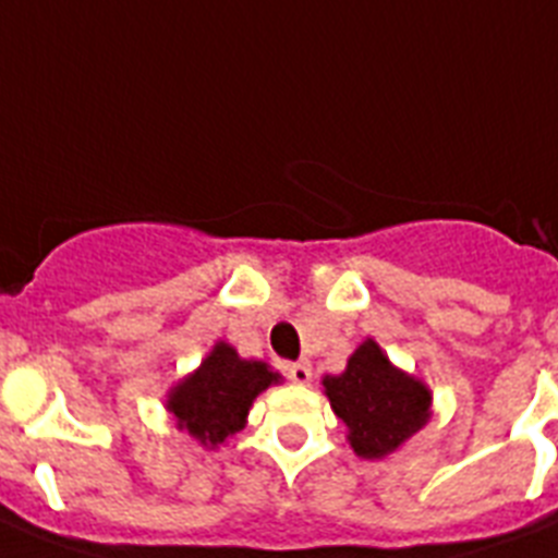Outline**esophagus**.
<instances>
[{"mask_svg": "<svg viewBox=\"0 0 558 558\" xmlns=\"http://www.w3.org/2000/svg\"><path fill=\"white\" fill-rule=\"evenodd\" d=\"M286 376L294 381V385H308L312 381V365L308 362H292L286 367Z\"/></svg>", "mask_w": 558, "mask_h": 558, "instance_id": "1", "label": "esophagus"}]
</instances>
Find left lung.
<instances>
[{"instance_id": "left-lung-1", "label": "left lung", "mask_w": 558, "mask_h": 558, "mask_svg": "<svg viewBox=\"0 0 558 558\" xmlns=\"http://www.w3.org/2000/svg\"><path fill=\"white\" fill-rule=\"evenodd\" d=\"M323 393L348 426V444L362 460L399 452L433 418L429 385L393 365L371 337L348 356L345 371L323 376Z\"/></svg>"}]
</instances>
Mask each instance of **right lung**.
Listing matches in <instances>:
<instances>
[{"instance_id":"obj_1","label":"right lung","mask_w":558,"mask_h":558,"mask_svg":"<svg viewBox=\"0 0 558 558\" xmlns=\"http://www.w3.org/2000/svg\"><path fill=\"white\" fill-rule=\"evenodd\" d=\"M280 381L283 376L264 360H244L230 342L219 339L196 371L168 387L165 413L198 447L219 449L244 429L252 401Z\"/></svg>"}]
</instances>
